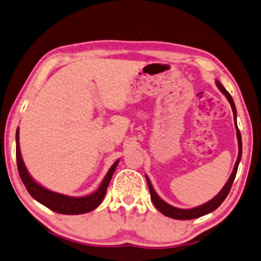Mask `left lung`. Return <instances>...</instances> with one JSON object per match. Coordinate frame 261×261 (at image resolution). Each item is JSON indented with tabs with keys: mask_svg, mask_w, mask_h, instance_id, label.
<instances>
[{
	"mask_svg": "<svg viewBox=\"0 0 261 261\" xmlns=\"http://www.w3.org/2000/svg\"><path fill=\"white\" fill-rule=\"evenodd\" d=\"M216 84H217L218 88L220 90V92L226 96V99L228 100V102L230 103V107H232L233 110V115H234V124H235V128H237V136H238V141H239V155H238V160L235 162L234 169L230 174L228 180L226 181V184L224 185V188L222 189V191L215 196L214 199H211L209 202L204 203L202 205H199V207L193 208V209H179V208H175L173 205L168 204L167 202H165L160 196L155 193V191L153 190L151 185L150 179L147 178V176H145L146 181H147V186H149L150 190V195H151V200L153 204L155 205V208L158 209L161 214H164L167 217L174 218V219H180V220H186V219H194V218H199L201 216H204L209 213H213L214 210L217 209L220 204L224 202V200L226 199V196L228 195L230 188H232L233 181L235 179V176H237L238 173V168H239V164L241 160V156H242V139H241V133L238 128V124H237V108H235L234 101L230 96L229 93L225 90V87L220 84L218 81H216Z\"/></svg>",
	"mask_w": 261,
	"mask_h": 261,
	"instance_id": "obj_1",
	"label": "left lung"
}]
</instances>
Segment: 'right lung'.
<instances>
[{"label":"right lung","mask_w":261,"mask_h":261,"mask_svg":"<svg viewBox=\"0 0 261 261\" xmlns=\"http://www.w3.org/2000/svg\"><path fill=\"white\" fill-rule=\"evenodd\" d=\"M16 155L19 176H20L23 185L26 186L28 193L36 201H38L39 203H42L48 209L62 215L86 214L99 207L103 198H105L108 185H109L111 177L115 173L118 162H119V160H117L115 164L111 166V168L108 171V174L106 175L105 178H103L100 188L97 189L94 193L86 196H82V198H73V196H68L65 194L57 193V192H52L36 183V181L32 178V176L29 175L21 158L20 146H19V129H17L16 133Z\"/></svg>","instance_id":"1"}]
</instances>
